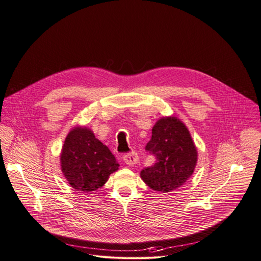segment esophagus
<instances>
[{
    "label": "esophagus",
    "instance_id": "34e87169",
    "mask_svg": "<svg viewBox=\"0 0 261 261\" xmlns=\"http://www.w3.org/2000/svg\"><path fill=\"white\" fill-rule=\"evenodd\" d=\"M123 160H124V162H125L127 165L134 166L135 164L138 163V161H139V157H138L137 152L133 151V152H129V154H127V155H124Z\"/></svg>",
    "mask_w": 261,
    "mask_h": 261
}]
</instances>
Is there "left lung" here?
<instances>
[{"label":"left lung","instance_id":"obj_1","mask_svg":"<svg viewBox=\"0 0 261 261\" xmlns=\"http://www.w3.org/2000/svg\"><path fill=\"white\" fill-rule=\"evenodd\" d=\"M145 149L156 158L155 164L141 171V179L151 190L168 193L179 189L193 175L197 148L191 134L178 118L163 117L151 129Z\"/></svg>","mask_w":261,"mask_h":261}]
</instances>
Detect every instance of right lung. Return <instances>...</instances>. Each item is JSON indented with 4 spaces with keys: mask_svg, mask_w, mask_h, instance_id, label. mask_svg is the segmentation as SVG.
<instances>
[{
    "mask_svg": "<svg viewBox=\"0 0 261 261\" xmlns=\"http://www.w3.org/2000/svg\"><path fill=\"white\" fill-rule=\"evenodd\" d=\"M61 170L71 188L84 193L105 185L119 163L106 145L87 127L76 126L65 138L60 156Z\"/></svg>",
    "mask_w": 261,
    "mask_h": 261,
    "instance_id": "add662e5",
    "label": "right lung"
}]
</instances>
